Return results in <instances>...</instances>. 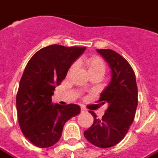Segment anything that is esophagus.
Returning a JSON list of instances; mask_svg holds the SVG:
<instances>
[{
	"label": "esophagus",
	"mask_w": 158,
	"mask_h": 158,
	"mask_svg": "<svg viewBox=\"0 0 158 158\" xmlns=\"http://www.w3.org/2000/svg\"><path fill=\"white\" fill-rule=\"evenodd\" d=\"M81 112L82 113H86V112H88V110L84 107V106H81Z\"/></svg>",
	"instance_id": "34e87169"
}]
</instances>
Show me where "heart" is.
Wrapping results in <instances>:
<instances>
[{
	"mask_svg": "<svg viewBox=\"0 0 158 158\" xmlns=\"http://www.w3.org/2000/svg\"><path fill=\"white\" fill-rule=\"evenodd\" d=\"M85 64L87 68H88L89 74L90 73H101V74L104 75L105 72H106V65L101 57H97V56L88 57V58L86 59ZM75 66V64H73L72 66H70V71Z\"/></svg>",
	"mask_w": 158,
	"mask_h": 158,
	"instance_id": "obj_1",
	"label": "heart"
}]
</instances>
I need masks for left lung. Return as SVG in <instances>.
Instances as JSON below:
<instances>
[{"mask_svg": "<svg viewBox=\"0 0 158 158\" xmlns=\"http://www.w3.org/2000/svg\"><path fill=\"white\" fill-rule=\"evenodd\" d=\"M97 52L112 70L111 82L98 101L108 103L109 106L101 119L89 111L94 121L83 135L93 145L107 148L123 140L132 124L138 105V89L134 70L123 56L111 49H97Z\"/></svg>", "mask_w": 158, "mask_h": 158, "instance_id": "8db88e82", "label": "left lung"}]
</instances>
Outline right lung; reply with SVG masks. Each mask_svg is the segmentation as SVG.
I'll return each mask as SVG.
<instances>
[{
    "label": "right lung",
    "instance_id": "obj_1",
    "mask_svg": "<svg viewBox=\"0 0 158 158\" xmlns=\"http://www.w3.org/2000/svg\"><path fill=\"white\" fill-rule=\"evenodd\" d=\"M85 49L52 44L37 51L28 61L17 92V114L22 132L36 147L55 144L65 123L80 113L75 104L53 105L52 96L71 64Z\"/></svg>",
    "mask_w": 158,
    "mask_h": 158
}]
</instances>
